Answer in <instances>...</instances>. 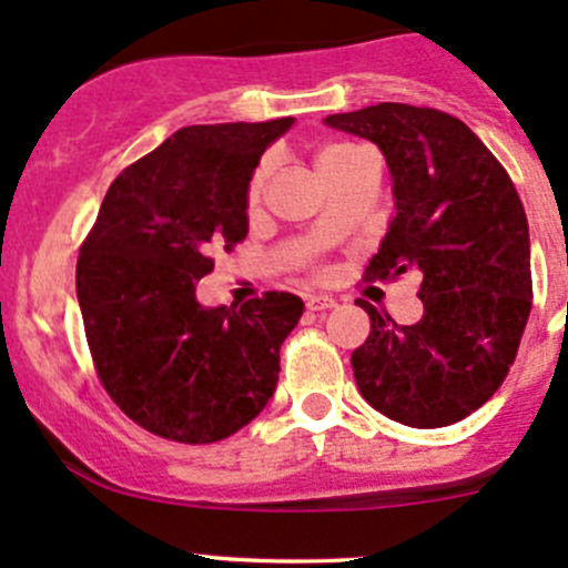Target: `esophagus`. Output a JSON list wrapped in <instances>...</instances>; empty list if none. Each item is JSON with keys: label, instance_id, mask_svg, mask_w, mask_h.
Instances as JSON below:
<instances>
[{"label": "esophagus", "instance_id": "obj_1", "mask_svg": "<svg viewBox=\"0 0 568 568\" xmlns=\"http://www.w3.org/2000/svg\"><path fill=\"white\" fill-rule=\"evenodd\" d=\"M329 307H335V300H332V296H324V294L307 296V311L321 313V311H329Z\"/></svg>", "mask_w": 568, "mask_h": 568}]
</instances>
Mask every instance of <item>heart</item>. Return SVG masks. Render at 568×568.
<instances>
[{
  "label": "heart",
  "mask_w": 568,
  "mask_h": 568,
  "mask_svg": "<svg viewBox=\"0 0 568 568\" xmlns=\"http://www.w3.org/2000/svg\"><path fill=\"white\" fill-rule=\"evenodd\" d=\"M357 153H359V148L343 145V142H335V145H324L318 151V156H316V164H318L321 175L329 173V170H335V168H341L343 162H348V159L357 156ZM263 183H266V168H261L255 175H252V183H250V203L252 205H255L257 200H261Z\"/></svg>",
  "instance_id": "heart-1"
}]
</instances>
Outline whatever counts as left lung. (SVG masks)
Masks as SVG:
<instances>
[{
    "mask_svg": "<svg viewBox=\"0 0 568 568\" xmlns=\"http://www.w3.org/2000/svg\"><path fill=\"white\" fill-rule=\"evenodd\" d=\"M374 142L395 211L368 277L415 272L423 318L395 324L363 302L371 335L352 354L363 398L390 420L439 428L484 406L506 379L530 316L523 200L489 148L454 114L376 104L324 118Z\"/></svg>",
    "mask_w": 568,
    "mask_h": 568,
    "instance_id": "left-lung-1",
    "label": "left lung"
}]
</instances>
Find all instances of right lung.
<instances>
[{"mask_svg": "<svg viewBox=\"0 0 568 568\" xmlns=\"http://www.w3.org/2000/svg\"><path fill=\"white\" fill-rule=\"evenodd\" d=\"M294 125H186L112 181L77 263L93 363L114 404L164 439H225L263 412L280 346L305 302L268 291L242 307H205L197 283L214 250L250 231V181Z\"/></svg>", "mask_w": 568, "mask_h": 568, "instance_id": "obj_1", "label": "right lung"}]
</instances>
